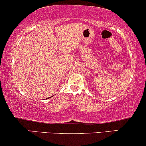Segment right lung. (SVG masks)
I'll return each mask as SVG.
<instances>
[{
	"label": "right lung",
	"mask_w": 146,
	"mask_h": 146,
	"mask_svg": "<svg viewBox=\"0 0 146 146\" xmlns=\"http://www.w3.org/2000/svg\"><path fill=\"white\" fill-rule=\"evenodd\" d=\"M50 98H51V97H50ZM50 98H46V99H49Z\"/></svg>",
	"instance_id": "add662e5"
}]
</instances>
